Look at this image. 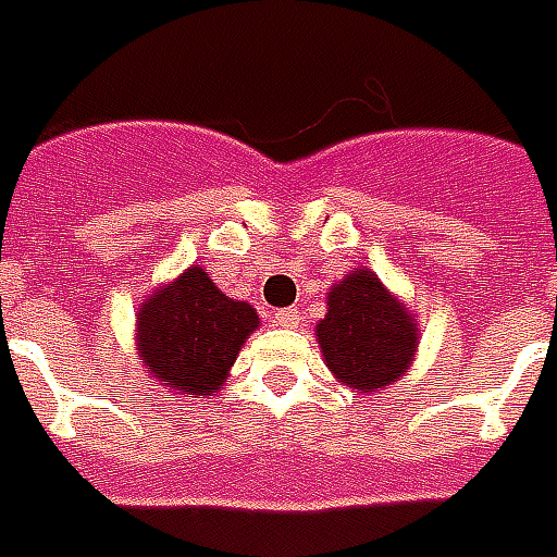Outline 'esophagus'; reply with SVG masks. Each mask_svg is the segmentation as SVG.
<instances>
[{
  "instance_id": "esophagus-1",
  "label": "esophagus",
  "mask_w": 557,
  "mask_h": 557,
  "mask_svg": "<svg viewBox=\"0 0 557 557\" xmlns=\"http://www.w3.org/2000/svg\"><path fill=\"white\" fill-rule=\"evenodd\" d=\"M275 323H278V326H297V323H299V311L297 309L275 311Z\"/></svg>"
}]
</instances>
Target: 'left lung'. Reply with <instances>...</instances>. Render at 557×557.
<instances>
[{"label": "left lung", "mask_w": 557, "mask_h": 557, "mask_svg": "<svg viewBox=\"0 0 557 557\" xmlns=\"http://www.w3.org/2000/svg\"><path fill=\"white\" fill-rule=\"evenodd\" d=\"M314 335L330 372L354 393H377L398 381L420 345L411 311L369 270H350L330 287Z\"/></svg>", "instance_id": "left-lung-1"}]
</instances>
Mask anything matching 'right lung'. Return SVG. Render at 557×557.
Segmentation results:
<instances>
[{"label": "right lung", "mask_w": 557, "mask_h": 557, "mask_svg": "<svg viewBox=\"0 0 557 557\" xmlns=\"http://www.w3.org/2000/svg\"><path fill=\"white\" fill-rule=\"evenodd\" d=\"M258 323L248 302L222 294L207 270L188 267L140 302L137 357L161 386L188 398L215 396Z\"/></svg>", "instance_id": "obj_1"}]
</instances>
